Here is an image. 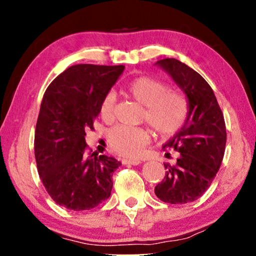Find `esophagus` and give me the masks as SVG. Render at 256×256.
Listing matches in <instances>:
<instances>
[{
  "instance_id": "34e87169",
  "label": "esophagus",
  "mask_w": 256,
  "mask_h": 256,
  "mask_svg": "<svg viewBox=\"0 0 256 256\" xmlns=\"http://www.w3.org/2000/svg\"><path fill=\"white\" fill-rule=\"evenodd\" d=\"M122 164H128V166H138V164L141 163V160H128V158H124L121 160Z\"/></svg>"
}]
</instances>
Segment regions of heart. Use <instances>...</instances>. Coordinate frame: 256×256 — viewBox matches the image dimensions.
<instances>
[{"instance_id": "heart-1", "label": "heart", "mask_w": 256, "mask_h": 256, "mask_svg": "<svg viewBox=\"0 0 256 256\" xmlns=\"http://www.w3.org/2000/svg\"><path fill=\"white\" fill-rule=\"evenodd\" d=\"M124 90L129 96L144 106L143 121L148 122L162 138H170L180 130L188 116V100L180 90L168 88L158 79L138 76L126 84ZM115 94L108 92L100 104V116L110 121L114 116ZM152 138L146 127L116 126L108 132L110 149L124 157H138Z\"/></svg>"}]
</instances>
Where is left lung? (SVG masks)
<instances>
[{"label":"left lung","instance_id":"left-lung-1","mask_svg":"<svg viewBox=\"0 0 256 256\" xmlns=\"http://www.w3.org/2000/svg\"><path fill=\"white\" fill-rule=\"evenodd\" d=\"M156 64L186 94L190 110L183 128L163 144L166 152H178V157L174 166L164 163L166 176L156 185L155 194L164 202L186 204L204 194L222 166L225 120L213 90L199 73L174 58Z\"/></svg>","mask_w":256,"mask_h":256}]
</instances>
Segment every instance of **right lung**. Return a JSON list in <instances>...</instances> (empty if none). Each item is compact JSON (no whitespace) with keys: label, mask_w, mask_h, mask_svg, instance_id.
<instances>
[{"label":"right lung","mask_w":256,"mask_h":256,"mask_svg":"<svg viewBox=\"0 0 256 256\" xmlns=\"http://www.w3.org/2000/svg\"><path fill=\"white\" fill-rule=\"evenodd\" d=\"M124 70V65H73L45 90L34 157L45 190L62 208L85 211L110 198L112 177L121 163L106 155L87 156L85 135L94 129L101 100Z\"/></svg>","instance_id":"obj_1"}]
</instances>
